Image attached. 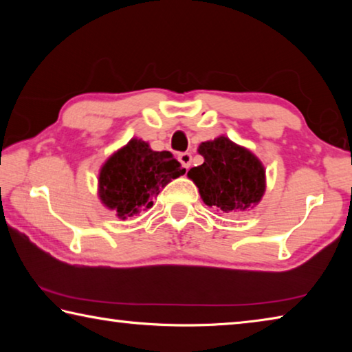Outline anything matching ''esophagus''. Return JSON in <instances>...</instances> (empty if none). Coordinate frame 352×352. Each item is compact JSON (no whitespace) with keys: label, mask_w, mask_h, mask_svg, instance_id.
Wrapping results in <instances>:
<instances>
[{"label":"esophagus","mask_w":352,"mask_h":352,"mask_svg":"<svg viewBox=\"0 0 352 352\" xmlns=\"http://www.w3.org/2000/svg\"><path fill=\"white\" fill-rule=\"evenodd\" d=\"M178 162L182 163V166L183 168H186V169H189V166H190V163H192V155H190L189 152H183V153H180L178 155Z\"/></svg>","instance_id":"esophagus-1"}]
</instances>
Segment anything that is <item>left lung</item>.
Segmentation results:
<instances>
[{
	"mask_svg": "<svg viewBox=\"0 0 352 352\" xmlns=\"http://www.w3.org/2000/svg\"><path fill=\"white\" fill-rule=\"evenodd\" d=\"M197 152L204 164L190 169L188 177L205 205L237 212L259 204L265 194V168L252 151L222 135L201 142Z\"/></svg>",
	"mask_w": 352,
	"mask_h": 352,
	"instance_id": "1",
	"label": "left lung"
}]
</instances>
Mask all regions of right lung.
<instances>
[{
	"mask_svg": "<svg viewBox=\"0 0 352 352\" xmlns=\"http://www.w3.org/2000/svg\"><path fill=\"white\" fill-rule=\"evenodd\" d=\"M184 174L168 151H152L148 142L132 138L111 153L98 177V195L107 210L126 220L152 208L166 184Z\"/></svg>",
	"mask_w": 352,
	"mask_h": 352,
	"instance_id": "add662e5",
	"label": "right lung"
}]
</instances>
